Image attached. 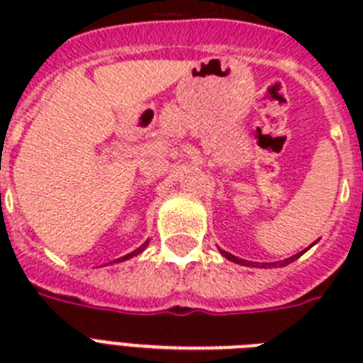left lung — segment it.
Segmentation results:
<instances>
[{"instance_id":"1","label":"left lung","mask_w":363,"mask_h":363,"mask_svg":"<svg viewBox=\"0 0 363 363\" xmlns=\"http://www.w3.org/2000/svg\"><path fill=\"white\" fill-rule=\"evenodd\" d=\"M220 252H222V256H226V258L230 259V262H235V264H241V265L250 264V262H247V259L238 258V256H233V254H230V252H224V250H220ZM303 252H305V250H303ZM303 252H301V254H303ZM301 254H294V256H290V258H286V259H282V262H273V264H262V267H265V265H279V267H281V265L292 264L294 259L299 258V256H301Z\"/></svg>"}]
</instances>
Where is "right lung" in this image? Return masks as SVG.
<instances>
[{
  "mask_svg": "<svg viewBox=\"0 0 363 363\" xmlns=\"http://www.w3.org/2000/svg\"><path fill=\"white\" fill-rule=\"evenodd\" d=\"M147 245H148V241H147V242H143L141 247L137 248V250H133V252H130V254H125V256H122V258L115 259V262H124V259L131 258V256H137V254H139V252H143V250H145V247H147Z\"/></svg>",
  "mask_w": 363,
  "mask_h": 363,
  "instance_id": "obj_1",
  "label": "right lung"
}]
</instances>
